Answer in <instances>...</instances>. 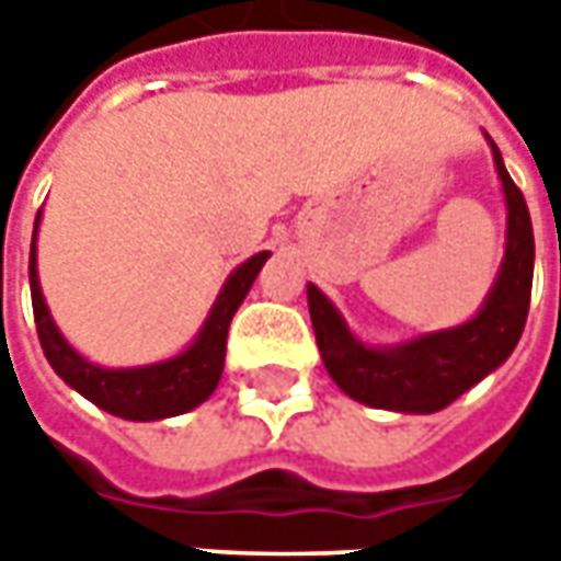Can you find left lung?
<instances>
[{"mask_svg":"<svg viewBox=\"0 0 561 561\" xmlns=\"http://www.w3.org/2000/svg\"><path fill=\"white\" fill-rule=\"evenodd\" d=\"M490 140V137H486ZM496 174L506 193V255L481 312L449 331L421 334L397 346L362 343L334 302L309 284V312L318 350L334 383L371 409L431 415L496 371L522 340L534 280V227L522 190L508 178L490 140Z\"/></svg>","mask_w":561,"mask_h":561,"instance_id":"obj_1","label":"left lung"}]
</instances>
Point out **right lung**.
<instances>
[{"instance_id": "1", "label": "right lung", "mask_w": 561, "mask_h": 561, "mask_svg": "<svg viewBox=\"0 0 561 561\" xmlns=\"http://www.w3.org/2000/svg\"><path fill=\"white\" fill-rule=\"evenodd\" d=\"M33 225L31 240V299H33V321L39 346L49 358L53 371L68 387H75L80 397H87L93 405L105 409L108 415H118L124 421H159L171 415H184L196 409L199 402L215 393L221 371H225L227 353V328L230 318L237 314L240 302L247 299L252 280L259 277L262 265L268 262L271 252H259L247 259L240 268L233 271L218 293L211 312L205 318L203 331L186 346L181 356L164 358L156 365H140V368H102L93 365L77 353L75 346L61 336L55 328L49 306L39 290V274H36V227Z\"/></svg>"}]
</instances>
